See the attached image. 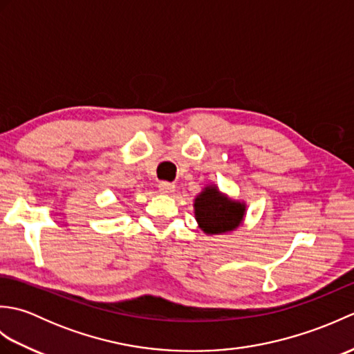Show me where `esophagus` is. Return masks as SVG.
Listing matches in <instances>:
<instances>
[{
    "label": "esophagus",
    "mask_w": 354,
    "mask_h": 354,
    "mask_svg": "<svg viewBox=\"0 0 354 354\" xmlns=\"http://www.w3.org/2000/svg\"><path fill=\"white\" fill-rule=\"evenodd\" d=\"M158 189H160V192H161V193L170 194V193L175 192V184L167 183V181H161L160 184H158Z\"/></svg>",
    "instance_id": "1"
}]
</instances>
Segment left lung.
<instances>
[{
  "label": "left lung",
  "instance_id": "1",
  "mask_svg": "<svg viewBox=\"0 0 354 354\" xmlns=\"http://www.w3.org/2000/svg\"><path fill=\"white\" fill-rule=\"evenodd\" d=\"M194 216L207 234L236 230L245 216V204L222 196L217 187H207L194 199Z\"/></svg>",
  "mask_w": 354,
  "mask_h": 354
}]
</instances>
